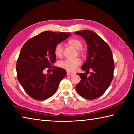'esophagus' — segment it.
<instances>
[{
    "instance_id": "obj_1",
    "label": "esophagus",
    "mask_w": 134,
    "mask_h": 134,
    "mask_svg": "<svg viewBox=\"0 0 134 134\" xmlns=\"http://www.w3.org/2000/svg\"><path fill=\"white\" fill-rule=\"evenodd\" d=\"M73 74V73L71 72H70L69 71H67V75H72Z\"/></svg>"
}]
</instances>
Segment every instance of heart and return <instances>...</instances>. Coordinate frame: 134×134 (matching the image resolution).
<instances>
[{"label":"heart","instance_id":"1","mask_svg":"<svg viewBox=\"0 0 134 134\" xmlns=\"http://www.w3.org/2000/svg\"><path fill=\"white\" fill-rule=\"evenodd\" d=\"M70 46L77 50H79L82 48V43L77 39H72L68 42ZM62 44L61 43L57 44L54 48V53L57 57H61L63 54ZM81 64V60L79 58L74 59H66L61 60L58 63L59 66L62 69L66 70L69 71H74Z\"/></svg>","mask_w":134,"mask_h":134}]
</instances>
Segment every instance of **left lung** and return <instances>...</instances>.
<instances>
[{"label":"left lung","mask_w":134,"mask_h":134,"mask_svg":"<svg viewBox=\"0 0 134 134\" xmlns=\"http://www.w3.org/2000/svg\"><path fill=\"white\" fill-rule=\"evenodd\" d=\"M74 34L82 36L88 46L87 59L81 69L86 72L93 70L90 76L78 73L81 80L76 85V91L83 98L92 100L103 95L111 82L114 70L112 52L108 44L93 31L85 30Z\"/></svg>","instance_id":"obj_1"}]
</instances>
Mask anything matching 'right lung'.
<instances>
[{
    "label": "right lung",
    "instance_id": "1",
    "mask_svg": "<svg viewBox=\"0 0 134 134\" xmlns=\"http://www.w3.org/2000/svg\"><path fill=\"white\" fill-rule=\"evenodd\" d=\"M70 35V32L46 31L28 39L23 45L17 61V78L31 98L43 100L56 92L67 72L52 65L56 60L54 50L57 44ZM48 68H52V72L43 74L44 70Z\"/></svg>",
    "mask_w": 134,
    "mask_h": 134
}]
</instances>
